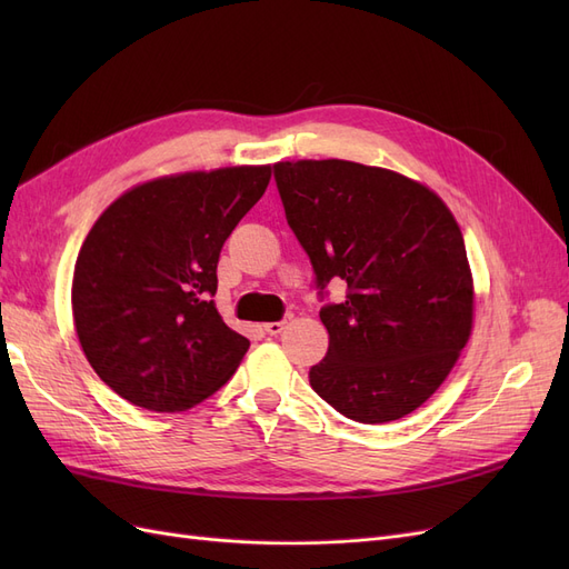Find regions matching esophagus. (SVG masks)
<instances>
[{
    "label": "esophagus",
    "instance_id": "obj_1",
    "mask_svg": "<svg viewBox=\"0 0 569 569\" xmlns=\"http://www.w3.org/2000/svg\"><path fill=\"white\" fill-rule=\"evenodd\" d=\"M263 330H266L268 335H280V332L284 330V322H266Z\"/></svg>",
    "mask_w": 569,
    "mask_h": 569
}]
</instances>
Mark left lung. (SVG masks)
Masks as SVG:
<instances>
[{
  "label": "left lung",
  "instance_id": "1",
  "mask_svg": "<svg viewBox=\"0 0 569 569\" xmlns=\"http://www.w3.org/2000/svg\"><path fill=\"white\" fill-rule=\"evenodd\" d=\"M274 180L318 287L347 282V301L320 311L330 347L311 387L356 422L408 416L472 335L475 282L451 209L427 184L356 161H280Z\"/></svg>",
  "mask_w": 569,
  "mask_h": 569
}]
</instances>
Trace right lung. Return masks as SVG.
<instances>
[{
	"label": "right lung",
	"mask_w": 569,
	"mask_h": 569,
	"mask_svg": "<svg viewBox=\"0 0 569 569\" xmlns=\"http://www.w3.org/2000/svg\"><path fill=\"white\" fill-rule=\"evenodd\" d=\"M270 166H230L134 184L97 218L73 270L84 358L126 401L180 412L209 399L249 339L218 313V258L263 197Z\"/></svg>",
	"instance_id": "add662e5"
}]
</instances>
